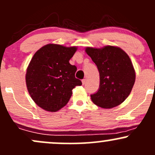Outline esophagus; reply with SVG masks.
<instances>
[{"label": "esophagus", "instance_id": "1", "mask_svg": "<svg viewBox=\"0 0 155 155\" xmlns=\"http://www.w3.org/2000/svg\"><path fill=\"white\" fill-rule=\"evenodd\" d=\"M86 82H87V80H86V79H83L82 80V84H85Z\"/></svg>", "mask_w": 155, "mask_h": 155}]
</instances>
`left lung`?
<instances>
[{
    "instance_id": "left-lung-1",
    "label": "left lung",
    "mask_w": 155,
    "mask_h": 155,
    "mask_svg": "<svg viewBox=\"0 0 155 155\" xmlns=\"http://www.w3.org/2000/svg\"><path fill=\"white\" fill-rule=\"evenodd\" d=\"M99 72L98 91L91 100L103 108L120 105L129 96L135 82V71L129 56L122 49L106 46L102 49L86 48Z\"/></svg>"
}]
</instances>
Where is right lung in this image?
<instances>
[{
	"mask_svg": "<svg viewBox=\"0 0 155 155\" xmlns=\"http://www.w3.org/2000/svg\"><path fill=\"white\" fill-rule=\"evenodd\" d=\"M76 49L50 44L39 49L31 59L26 74L27 90L45 110H60L70 100L73 89L82 84L75 77L77 68L69 62Z\"/></svg>",
	"mask_w": 155,
	"mask_h": 155,
	"instance_id": "1",
	"label": "right lung"
}]
</instances>
